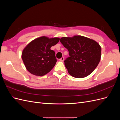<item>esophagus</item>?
I'll return each mask as SVG.
<instances>
[{
    "mask_svg": "<svg viewBox=\"0 0 120 120\" xmlns=\"http://www.w3.org/2000/svg\"><path fill=\"white\" fill-rule=\"evenodd\" d=\"M64 60V56H63L61 58V59H60V61H63Z\"/></svg>",
    "mask_w": 120,
    "mask_h": 120,
    "instance_id": "1",
    "label": "esophagus"
}]
</instances>
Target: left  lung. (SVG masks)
<instances>
[{
    "mask_svg": "<svg viewBox=\"0 0 120 120\" xmlns=\"http://www.w3.org/2000/svg\"><path fill=\"white\" fill-rule=\"evenodd\" d=\"M60 41L68 50L70 57L64 62L72 77L85 78L95 70L101 57V47L97 41L81 35L63 37Z\"/></svg>",
    "mask_w": 120,
    "mask_h": 120,
    "instance_id": "8db88e82",
    "label": "left lung"
}]
</instances>
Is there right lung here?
Masks as SVG:
<instances>
[{"instance_id":"add662e5","label":"right lung","mask_w":120,"mask_h":120,"mask_svg":"<svg viewBox=\"0 0 120 120\" xmlns=\"http://www.w3.org/2000/svg\"><path fill=\"white\" fill-rule=\"evenodd\" d=\"M60 38L45 36L34 39L22 50L21 58L26 70L30 74L42 76L47 74L55 66V52L50 49L59 42Z\"/></svg>"}]
</instances>
